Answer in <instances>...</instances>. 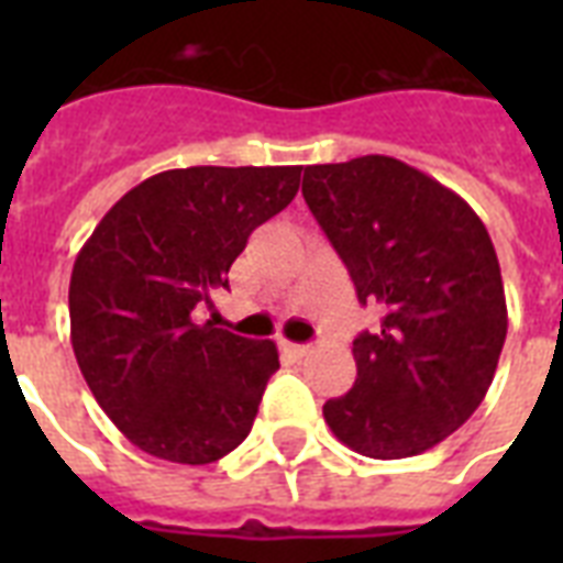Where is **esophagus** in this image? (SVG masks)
Returning <instances> with one entry per match:
<instances>
[{
  "instance_id": "1",
  "label": "esophagus",
  "mask_w": 563,
  "mask_h": 563,
  "mask_svg": "<svg viewBox=\"0 0 563 563\" xmlns=\"http://www.w3.org/2000/svg\"><path fill=\"white\" fill-rule=\"evenodd\" d=\"M280 347L286 353H291V356H298V360L309 353V344H295V342H286V339H280Z\"/></svg>"
}]
</instances>
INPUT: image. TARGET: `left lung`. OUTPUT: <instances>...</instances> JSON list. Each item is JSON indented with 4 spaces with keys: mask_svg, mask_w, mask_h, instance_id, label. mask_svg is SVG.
Segmentation results:
<instances>
[{
    "mask_svg": "<svg viewBox=\"0 0 563 563\" xmlns=\"http://www.w3.org/2000/svg\"><path fill=\"white\" fill-rule=\"evenodd\" d=\"M303 198L360 303L385 312L353 342L356 383L324 402L327 427L371 459L427 453L479 409L506 344L488 230L453 189L385 154L307 166Z\"/></svg>",
    "mask_w": 563,
    "mask_h": 563,
    "instance_id": "1",
    "label": "left lung"
}]
</instances>
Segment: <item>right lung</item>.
I'll list each match as a JSON object with an SVG mask.
<instances>
[{
	"label": "right lung",
	"mask_w": 563,
	"mask_h": 563,
	"mask_svg": "<svg viewBox=\"0 0 563 563\" xmlns=\"http://www.w3.org/2000/svg\"><path fill=\"white\" fill-rule=\"evenodd\" d=\"M303 166H189L119 198L75 256L73 351L92 397L143 453L210 464L254 427L277 344L198 324Z\"/></svg>",
	"instance_id": "obj_1"
}]
</instances>
